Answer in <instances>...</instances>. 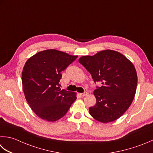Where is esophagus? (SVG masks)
<instances>
[{"instance_id": "34e87169", "label": "esophagus", "mask_w": 153, "mask_h": 153, "mask_svg": "<svg viewBox=\"0 0 153 153\" xmlns=\"http://www.w3.org/2000/svg\"><path fill=\"white\" fill-rule=\"evenodd\" d=\"M88 92H87V91H85V92H83V93H82V94H81L80 95H82V97H84V96H86V95H88Z\"/></svg>"}]
</instances>
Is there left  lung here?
Listing matches in <instances>:
<instances>
[{"label": "left lung", "mask_w": 153, "mask_h": 153, "mask_svg": "<svg viewBox=\"0 0 153 153\" xmlns=\"http://www.w3.org/2000/svg\"><path fill=\"white\" fill-rule=\"evenodd\" d=\"M79 63L91 74L95 83H100L94 92L96 104L89 107L90 115L101 123L119 119L135 95L137 75L133 64L121 53L111 50L81 57Z\"/></svg>", "instance_id": "1"}]
</instances>
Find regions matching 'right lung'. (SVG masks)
Here are the masks:
<instances>
[{
	"mask_svg": "<svg viewBox=\"0 0 153 153\" xmlns=\"http://www.w3.org/2000/svg\"><path fill=\"white\" fill-rule=\"evenodd\" d=\"M77 56H71L56 50L36 53L24 66L22 82L26 100L39 117L56 121L64 117L76 95L74 92L61 89L59 80L65 70Z\"/></svg>",
	"mask_w": 153,
	"mask_h": 153,
	"instance_id": "add662e5",
	"label": "right lung"
}]
</instances>
